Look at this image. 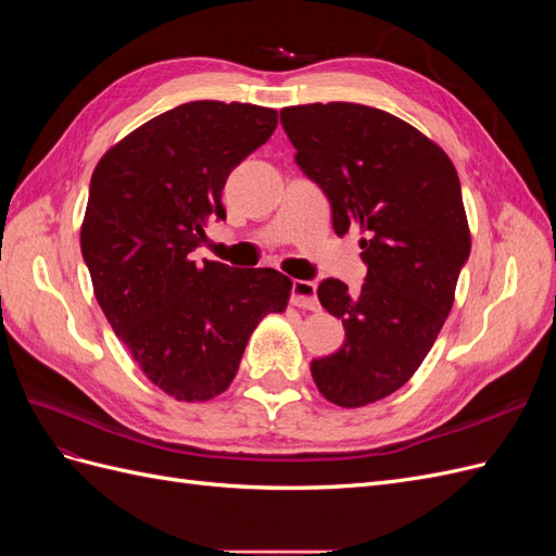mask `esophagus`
<instances>
[{"mask_svg": "<svg viewBox=\"0 0 556 556\" xmlns=\"http://www.w3.org/2000/svg\"><path fill=\"white\" fill-rule=\"evenodd\" d=\"M292 304L296 308L317 311V285L311 280H294L292 282Z\"/></svg>", "mask_w": 556, "mask_h": 556, "instance_id": "34e87169", "label": "esophagus"}]
</instances>
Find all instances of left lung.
<instances>
[{"mask_svg":"<svg viewBox=\"0 0 556 556\" xmlns=\"http://www.w3.org/2000/svg\"><path fill=\"white\" fill-rule=\"evenodd\" d=\"M296 164L325 190L339 237L359 227V294L327 278L317 299L345 343L315 359L319 394L362 408L406 384L439 339L470 252L459 176L445 150L401 117L364 104L288 106Z\"/></svg>","mask_w":556,"mask_h":556,"instance_id":"8db88e82","label":"left lung"}]
</instances>
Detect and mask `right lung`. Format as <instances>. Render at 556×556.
<instances>
[{
  "instance_id": "add662e5",
  "label": "right lung",
  "mask_w": 556,
  "mask_h": 556,
  "mask_svg": "<svg viewBox=\"0 0 556 556\" xmlns=\"http://www.w3.org/2000/svg\"><path fill=\"white\" fill-rule=\"evenodd\" d=\"M278 113L190 102L143 123L97 162L80 252L94 296L143 376L176 401L223 394L250 333L288 308L276 268L197 266L208 215L225 220L227 176L268 141Z\"/></svg>"
}]
</instances>
